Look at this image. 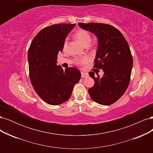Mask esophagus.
I'll list each match as a JSON object with an SVG mask.
<instances>
[{"instance_id": "obj_1", "label": "esophagus", "mask_w": 153, "mask_h": 153, "mask_svg": "<svg viewBox=\"0 0 153 153\" xmlns=\"http://www.w3.org/2000/svg\"><path fill=\"white\" fill-rule=\"evenodd\" d=\"M81 75L82 78H87L89 76V74L85 72H81Z\"/></svg>"}]
</instances>
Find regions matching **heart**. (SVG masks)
<instances>
[{
	"label": "heart",
	"instance_id": "1",
	"mask_svg": "<svg viewBox=\"0 0 153 153\" xmlns=\"http://www.w3.org/2000/svg\"><path fill=\"white\" fill-rule=\"evenodd\" d=\"M76 38L79 40L80 42L84 45V46L87 45H89L91 41V36L90 33L88 31L84 30V29H80L76 31L75 34ZM68 40L67 39L64 41V48H66L67 47ZM89 61V57H83L80 58H78L75 60V62L77 64L79 65H83Z\"/></svg>",
	"mask_w": 153,
	"mask_h": 153
}]
</instances>
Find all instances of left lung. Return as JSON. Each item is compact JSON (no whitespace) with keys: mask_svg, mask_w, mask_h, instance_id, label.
Here are the masks:
<instances>
[{"mask_svg":"<svg viewBox=\"0 0 153 153\" xmlns=\"http://www.w3.org/2000/svg\"><path fill=\"white\" fill-rule=\"evenodd\" d=\"M82 29L94 34L98 41L94 68L103 69L100 78L89 73L95 84L88 90L96 103L109 105L117 101L126 91L130 82L133 58L128 43L114 26L96 23H79Z\"/></svg>","mask_w":153,"mask_h":153,"instance_id":"left-lung-1","label":"left lung"}]
</instances>
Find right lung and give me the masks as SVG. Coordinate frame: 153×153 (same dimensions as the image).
<instances>
[{"label": "right lung", "mask_w": 153, "mask_h": 153, "mask_svg": "<svg viewBox=\"0 0 153 153\" xmlns=\"http://www.w3.org/2000/svg\"><path fill=\"white\" fill-rule=\"evenodd\" d=\"M75 24H54L40 30L32 41L28 52L29 76L36 93L45 102L58 105L68 101L81 73L75 68L64 71L57 65L67 35Z\"/></svg>", "instance_id": "right-lung-1"}]
</instances>
